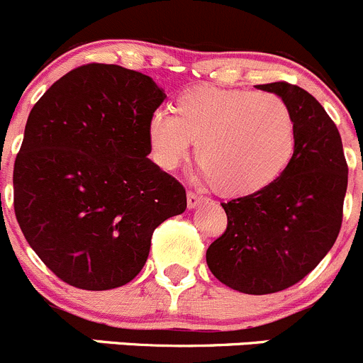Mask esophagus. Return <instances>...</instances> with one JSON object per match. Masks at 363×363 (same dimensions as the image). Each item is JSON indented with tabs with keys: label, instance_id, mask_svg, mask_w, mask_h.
<instances>
[{
	"label": "esophagus",
	"instance_id": "esophagus-1",
	"mask_svg": "<svg viewBox=\"0 0 363 363\" xmlns=\"http://www.w3.org/2000/svg\"><path fill=\"white\" fill-rule=\"evenodd\" d=\"M203 201H204V197L199 196V194L192 192V190H190V192H186V206H189L190 210H192V208H196V206H199Z\"/></svg>",
	"mask_w": 363,
	"mask_h": 363
}]
</instances>
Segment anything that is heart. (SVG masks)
<instances>
[{
  "instance_id": "1",
  "label": "heart",
  "mask_w": 363,
  "mask_h": 363,
  "mask_svg": "<svg viewBox=\"0 0 363 363\" xmlns=\"http://www.w3.org/2000/svg\"><path fill=\"white\" fill-rule=\"evenodd\" d=\"M173 113L150 114L152 159L164 171L177 169L194 141L199 174L220 194L249 196L267 189L295 155V116L275 93L192 86L177 96Z\"/></svg>"
}]
</instances>
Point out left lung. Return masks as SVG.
Returning <instances> with one entry per match:
<instances>
[{
	"label": "left lung",
	"mask_w": 363,
	"mask_h": 363,
	"mask_svg": "<svg viewBox=\"0 0 363 363\" xmlns=\"http://www.w3.org/2000/svg\"><path fill=\"white\" fill-rule=\"evenodd\" d=\"M257 88L293 111L295 155L267 189L222 203L228 228L206 250L211 274L247 295L291 288L318 267L339 236L347 189L340 134L321 104L284 81Z\"/></svg>",
	"instance_id": "obj_1"
}]
</instances>
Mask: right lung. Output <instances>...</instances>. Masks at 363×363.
Returning a JSON list of instances; mask_svg holds the SVG:
<instances>
[{
    "label": "right lung",
    "instance_id": "1",
    "mask_svg": "<svg viewBox=\"0 0 363 363\" xmlns=\"http://www.w3.org/2000/svg\"><path fill=\"white\" fill-rule=\"evenodd\" d=\"M164 99L141 72L89 63L58 79L28 116L13 210L31 249L74 288L130 282L157 225L185 211L182 183L148 159L146 125Z\"/></svg>",
    "mask_w": 363,
    "mask_h": 363
}]
</instances>
